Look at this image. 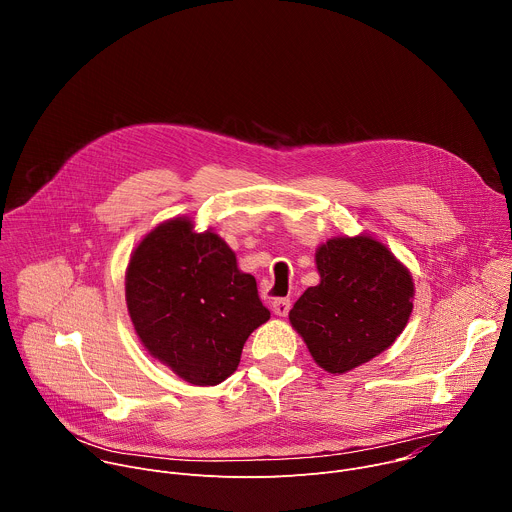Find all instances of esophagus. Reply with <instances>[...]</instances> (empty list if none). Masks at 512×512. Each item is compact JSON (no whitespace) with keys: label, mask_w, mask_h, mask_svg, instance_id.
I'll return each instance as SVG.
<instances>
[{"label":"esophagus","mask_w":512,"mask_h":512,"mask_svg":"<svg viewBox=\"0 0 512 512\" xmlns=\"http://www.w3.org/2000/svg\"><path fill=\"white\" fill-rule=\"evenodd\" d=\"M271 308H273V312H275L277 316H287V314H289V308H291V300H289V298H277V300H273Z\"/></svg>","instance_id":"34e87169"}]
</instances>
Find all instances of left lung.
I'll return each instance as SVG.
<instances>
[{
  "label": "left lung",
  "instance_id": "1",
  "mask_svg": "<svg viewBox=\"0 0 512 512\" xmlns=\"http://www.w3.org/2000/svg\"><path fill=\"white\" fill-rule=\"evenodd\" d=\"M320 283L289 310V322L320 367L348 373L387 350L413 310V279L379 241L330 239L316 251Z\"/></svg>",
  "mask_w": 512,
  "mask_h": 512
}]
</instances>
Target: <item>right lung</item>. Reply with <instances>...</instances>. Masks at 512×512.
Wrapping results in <instances>:
<instances>
[{"mask_svg": "<svg viewBox=\"0 0 512 512\" xmlns=\"http://www.w3.org/2000/svg\"><path fill=\"white\" fill-rule=\"evenodd\" d=\"M125 300L143 346L184 381L212 387L231 377L249 334L269 320L257 281L229 245L174 218L137 245Z\"/></svg>", "mask_w": 512, "mask_h": 512, "instance_id": "right-lung-1", "label": "right lung"}]
</instances>
